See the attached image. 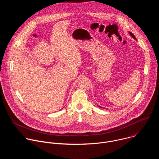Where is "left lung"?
<instances>
[{"instance_id": "left-lung-1", "label": "left lung", "mask_w": 159, "mask_h": 159, "mask_svg": "<svg viewBox=\"0 0 159 159\" xmlns=\"http://www.w3.org/2000/svg\"><path fill=\"white\" fill-rule=\"evenodd\" d=\"M129 34H131V36H132V37H133V38H134V39H136V38H135V37H134V34H133V33H131V32H130V33H129Z\"/></svg>"}]
</instances>
